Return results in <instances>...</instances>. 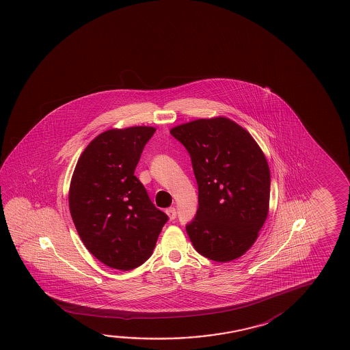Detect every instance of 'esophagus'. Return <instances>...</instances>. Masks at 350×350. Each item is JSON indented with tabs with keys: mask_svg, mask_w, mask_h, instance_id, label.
<instances>
[{
	"mask_svg": "<svg viewBox=\"0 0 350 350\" xmlns=\"http://www.w3.org/2000/svg\"><path fill=\"white\" fill-rule=\"evenodd\" d=\"M166 213L167 216L170 217V219H174L176 216H177V212H176V208H174V207H170V208H167Z\"/></svg>",
	"mask_w": 350,
	"mask_h": 350,
	"instance_id": "obj_1",
	"label": "esophagus"
}]
</instances>
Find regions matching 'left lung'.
<instances>
[{
  "label": "left lung",
  "mask_w": 350,
  "mask_h": 350,
  "mask_svg": "<svg viewBox=\"0 0 350 350\" xmlns=\"http://www.w3.org/2000/svg\"><path fill=\"white\" fill-rule=\"evenodd\" d=\"M170 132L188 150L199 188V208L187 226L195 250L217 262L241 258L269 215L271 176L262 150L227 117L191 120Z\"/></svg>",
  "instance_id": "left-lung-1"
}]
</instances>
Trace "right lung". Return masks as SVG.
I'll return each instance as SVG.
<instances>
[{
    "label": "right lung",
    "mask_w": 350,
    "mask_h": 350,
    "mask_svg": "<svg viewBox=\"0 0 350 350\" xmlns=\"http://www.w3.org/2000/svg\"><path fill=\"white\" fill-rule=\"evenodd\" d=\"M154 126L98 134L77 162L69 211L86 249L111 269L129 271L151 256L166 213L156 208L134 176Z\"/></svg>",
    "instance_id": "add662e5"
}]
</instances>
